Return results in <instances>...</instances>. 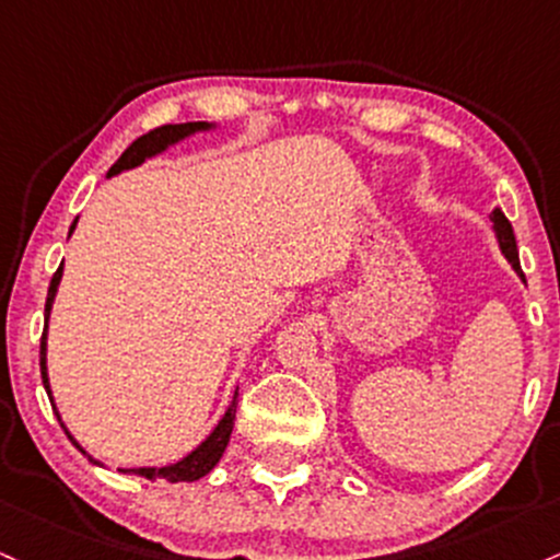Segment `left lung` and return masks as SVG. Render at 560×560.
I'll return each mask as SVG.
<instances>
[{
	"instance_id": "left-lung-1",
	"label": "left lung",
	"mask_w": 560,
	"mask_h": 560,
	"mask_svg": "<svg viewBox=\"0 0 560 560\" xmlns=\"http://www.w3.org/2000/svg\"><path fill=\"white\" fill-rule=\"evenodd\" d=\"M491 223H494V233H497V242H500L502 255H505L508 260L513 262V268L521 273L518 247H515V233H513V225H510V220L505 218V212H502V210L491 212ZM521 279H524V273H521Z\"/></svg>"
}]
</instances>
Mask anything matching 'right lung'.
<instances>
[{
	"instance_id": "1",
	"label": "right lung",
	"mask_w": 560,
	"mask_h": 560,
	"mask_svg": "<svg viewBox=\"0 0 560 560\" xmlns=\"http://www.w3.org/2000/svg\"><path fill=\"white\" fill-rule=\"evenodd\" d=\"M207 121H186V125H164V127H156V130L140 135L138 140L121 153L119 159H116L114 167L108 170V177L116 175V172L121 170H132L138 167L140 162H145V159L153 156V153L164 151L167 145L177 143V140H183L186 135L196 132V130H207ZM73 225H77V220H73ZM71 225V231H73ZM69 231V233H71ZM60 276H63V266L52 273V281H50V290H47V303H45V331H42V348H39V366H42V383H45V390L47 396H50V383H47V366H45V350H47V318H50V308H52V300H55V292H58V284H60ZM236 398H238V390L233 393V401L229 411L223 415V420L218 422V428L212 430L210 435H207V441H201L199 446H196L194 452L188 454V457H183L180 463L175 465H167V468H135V470H121V472H138V476L149 478V481H159V478H164V481L170 483H183V481H196V478L207 476L214 465L220 463V457H223L225 446H229V439H231V430H233V420H236ZM66 428V425H63ZM69 433V430H66ZM71 439V433H69ZM73 441V439H71ZM73 446H79L77 441H73ZM79 452H84L82 446H79ZM92 459V457H90ZM95 463V459H92ZM101 465V463H97Z\"/></svg>"
}]
</instances>
